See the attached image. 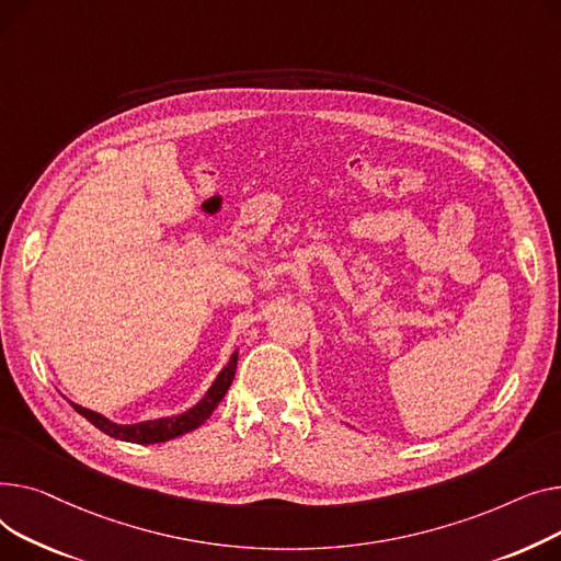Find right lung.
<instances>
[{"label":"right lung","mask_w":561,"mask_h":561,"mask_svg":"<svg viewBox=\"0 0 561 561\" xmlns=\"http://www.w3.org/2000/svg\"><path fill=\"white\" fill-rule=\"evenodd\" d=\"M236 369H238V353L230 355L228 365L221 369V374L217 376V380L213 382V387L208 389V393L199 403H196L192 410H187L179 416H170V419L142 421V423H134V425H117V423L108 421L106 416L96 414L92 410H85L81 405L72 403V408L81 416H85L94 427H99V431L115 437V439L134 442V444H160V442L181 437V435L194 431V427H199L213 414V410L219 405V401L226 397L230 382H233V378H236Z\"/></svg>","instance_id":"1"}]
</instances>
